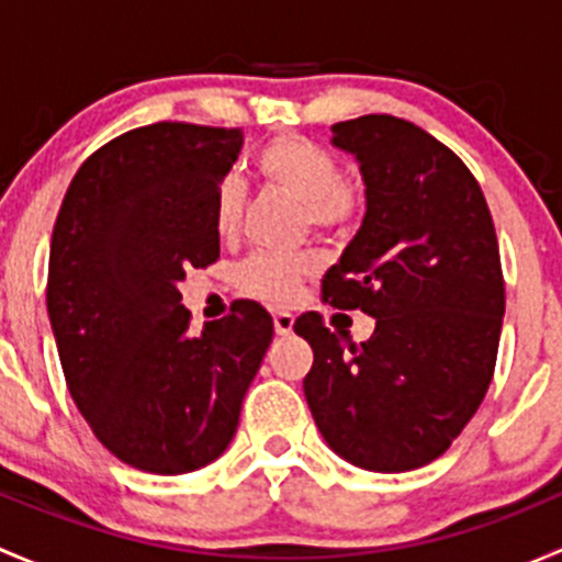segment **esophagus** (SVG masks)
Masks as SVG:
<instances>
[{"label": "esophagus", "mask_w": 562, "mask_h": 562, "mask_svg": "<svg viewBox=\"0 0 562 562\" xmlns=\"http://www.w3.org/2000/svg\"><path fill=\"white\" fill-rule=\"evenodd\" d=\"M274 331L280 337H288L293 331V315L291 313H277L274 315Z\"/></svg>", "instance_id": "34e87169"}]
</instances>
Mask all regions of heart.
I'll list each match as a JSON object with an SVG mask.
<instances>
[{"label": "heart", "mask_w": 562, "mask_h": 562, "mask_svg": "<svg viewBox=\"0 0 562 562\" xmlns=\"http://www.w3.org/2000/svg\"><path fill=\"white\" fill-rule=\"evenodd\" d=\"M255 171L274 190L299 201L317 231L345 228L361 209V192L345 179L337 157L326 146L304 135H274L255 157ZM241 220V190L234 179L220 181L214 192V228L220 236L236 234ZM310 271L304 258H271L252 255L236 269V285L241 293L263 302H288L296 282Z\"/></svg>", "instance_id": "1"}]
</instances>
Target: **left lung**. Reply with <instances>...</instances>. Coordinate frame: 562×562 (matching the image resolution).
<instances>
[{
  "label": "left lung",
  "mask_w": 562,
  "mask_h": 562,
  "mask_svg": "<svg viewBox=\"0 0 562 562\" xmlns=\"http://www.w3.org/2000/svg\"><path fill=\"white\" fill-rule=\"evenodd\" d=\"M331 144L359 160L367 214L323 302L375 317L348 342L307 313L304 396L326 443L348 462L402 473L446 454L492 383L506 285L495 223L462 160L389 113L337 122Z\"/></svg>",
  "instance_id": "left-lung-1"
}]
</instances>
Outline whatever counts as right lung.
<instances>
[{
    "instance_id": "right-lung-1",
    "label": "right lung",
    "mask_w": 562,
    "mask_h": 562,
    "mask_svg": "<svg viewBox=\"0 0 562 562\" xmlns=\"http://www.w3.org/2000/svg\"><path fill=\"white\" fill-rule=\"evenodd\" d=\"M241 140L239 127H135L83 160L56 214L45 302L67 389L94 438L146 473L228 449L274 337L255 302L190 334L179 293L220 258L214 192Z\"/></svg>"
}]
</instances>
